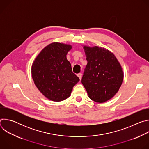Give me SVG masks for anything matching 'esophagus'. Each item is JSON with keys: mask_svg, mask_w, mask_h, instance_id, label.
I'll use <instances>...</instances> for the list:
<instances>
[{"mask_svg": "<svg viewBox=\"0 0 149 149\" xmlns=\"http://www.w3.org/2000/svg\"><path fill=\"white\" fill-rule=\"evenodd\" d=\"M77 76L78 77V78H79V79L81 80V78H82V74H81V73L78 74H77Z\"/></svg>", "mask_w": 149, "mask_h": 149, "instance_id": "1", "label": "esophagus"}]
</instances>
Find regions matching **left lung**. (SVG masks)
Returning a JSON list of instances; mask_svg holds the SVG:
<instances>
[{
    "mask_svg": "<svg viewBox=\"0 0 149 149\" xmlns=\"http://www.w3.org/2000/svg\"><path fill=\"white\" fill-rule=\"evenodd\" d=\"M87 56L81 82L93 101L102 103L118 91L124 78L122 67L113 52L104 48L83 47Z\"/></svg>",
    "mask_w": 149,
    "mask_h": 149,
    "instance_id": "obj_1",
    "label": "left lung"
}]
</instances>
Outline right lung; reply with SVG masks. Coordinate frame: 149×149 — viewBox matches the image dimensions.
Returning <instances> with one entry per match:
<instances>
[{"mask_svg":"<svg viewBox=\"0 0 149 149\" xmlns=\"http://www.w3.org/2000/svg\"><path fill=\"white\" fill-rule=\"evenodd\" d=\"M72 47L69 44L53 42L42 49L33 62L31 74L35 86L51 101L59 102L68 98L79 81L67 59Z\"/></svg>","mask_w":149,"mask_h":149,"instance_id":"right-lung-1","label":"right lung"}]
</instances>
